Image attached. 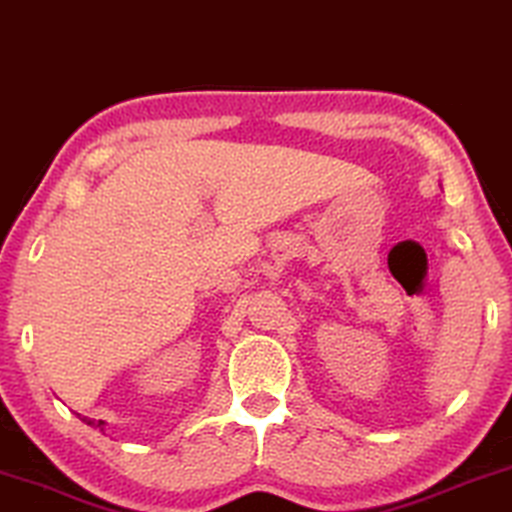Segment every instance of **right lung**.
Masks as SVG:
<instances>
[{"label": "right lung", "instance_id": "obj_1", "mask_svg": "<svg viewBox=\"0 0 512 512\" xmlns=\"http://www.w3.org/2000/svg\"><path fill=\"white\" fill-rule=\"evenodd\" d=\"M102 424H104V422H97V426H102Z\"/></svg>", "mask_w": 512, "mask_h": 512}]
</instances>
